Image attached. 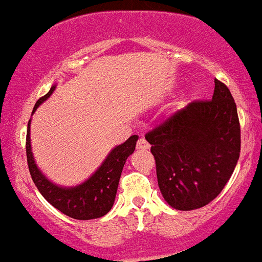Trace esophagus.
<instances>
[{
    "label": "esophagus",
    "mask_w": 262,
    "mask_h": 262,
    "mask_svg": "<svg viewBox=\"0 0 262 262\" xmlns=\"http://www.w3.org/2000/svg\"><path fill=\"white\" fill-rule=\"evenodd\" d=\"M136 148H138V149H140V151H147V149H149V144H148V142L145 140L144 138H139Z\"/></svg>",
    "instance_id": "1"
}]
</instances>
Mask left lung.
<instances>
[{
  "instance_id": "8db88e82",
  "label": "left lung",
  "mask_w": 262,
  "mask_h": 262,
  "mask_svg": "<svg viewBox=\"0 0 262 262\" xmlns=\"http://www.w3.org/2000/svg\"><path fill=\"white\" fill-rule=\"evenodd\" d=\"M164 200L189 211L214 201L240 156V123L230 89L215 78L212 99L193 101L145 134Z\"/></svg>"
}]
</instances>
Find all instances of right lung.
<instances>
[{"instance_id":"obj_1","label":"right lung","mask_w":262,"mask_h":262,"mask_svg":"<svg viewBox=\"0 0 262 262\" xmlns=\"http://www.w3.org/2000/svg\"><path fill=\"white\" fill-rule=\"evenodd\" d=\"M53 90H55V86L51 88L46 96L38 99L32 113L45 99H47L52 94ZM136 140H138V136L133 135L127 139L123 144L115 147L106 157L102 165L99 166L98 170L88 181H85L80 186L67 189V187L56 186L48 181L36 166L32 157L31 144H30L29 122L26 135L27 165H29L32 181L36 185L38 190L55 209L73 219L89 221V219H96V217H101L107 214L114 205L120 174H122L127 157L135 151Z\"/></svg>"}]
</instances>
